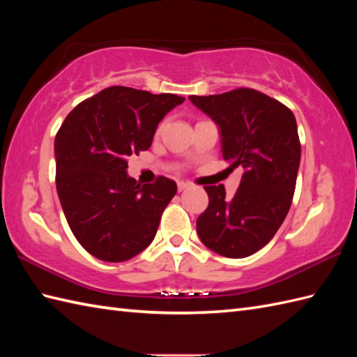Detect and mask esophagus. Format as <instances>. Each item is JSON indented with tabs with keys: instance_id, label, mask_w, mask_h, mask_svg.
<instances>
[{
	"instance_id": "obj_1",
	"label": "esophagus",
	"mask_w": 357,
	"mask_h": 357,
	"mask_svg": "<svg viewBox=\"0 0 357 357\" xmlns=\"http://www.w3.org/2000/svg\"><path fill=\"white\" fill-rule=\"evenodd\" d=\"M187 187H188V184H187V183H184V181H179V183H178V190H179V192L185 190Z\"/></svg>"
}]
</instances>
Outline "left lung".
Masks as SVG:
<instances>
[{
    "mask_svg": "<svg viewBox=\"0 0 357 357\" xmlns=\"http://www.w3.org/2000/svg\"><path fill=\"white\" fill-rule=\"evenodd\" d=\"M188 98L218 124L229 169L244 170L233 198H225L224 185L204 187L208 207L196 230L215 253L247 257L268 244L290 210L301 162L296 118L253 89Z\"/></svg>",
    "mask_w": 357,
    "mask_h": 357,
    "instance_id": "8db88e82",
    "label": "left lung"
}]
</instances>
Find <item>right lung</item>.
<instances>
[{
    "instance_id": "1",
    "label": "right lung",
    "mask_w": 357,
    "mask_h": 357,
    "mask_svg": "<svg viewBox=\"0 0 357 357\" xmlns=\"http://www.w3.org/2000/svg\"><path fill=\"white\" fill-rule=\"evenodd\" d=\"M185 98L113 86L79 102L55 138L56 192L72 233L105 262H124L155 239L176 183L141 185L127 159L150 149L161 119Z\"/></svg>"
}]
</instances>
